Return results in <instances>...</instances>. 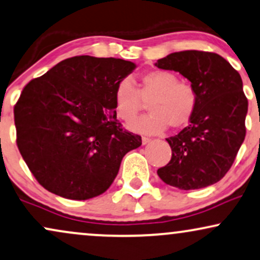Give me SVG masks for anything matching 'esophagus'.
Instances as JSON below:
<instances>
[{"label":"esophagus","instance_id":"obj_1","mask_svg":"<svg viewBox=\"0 0 260 260\" xmlns=\"http://www.w3.org/2000/svg\"><path fill=\"white\" fill-rule=\"evenodd\" d=\"M150 141H151L150 138H146V137L141 138V143H143V145H146V144L150 143Z\"/></svg>","mask_w":260,"mask_h":260}]
</instances>
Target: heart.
Masks as SVG:
<instances>
[{"mask_svg": "<svg viewBox=\"0 0 260 260\" xmlns=\"http://www.w3.org/2000/svg\"><path fill=\"white\" fill-rule=\"evenodd\" d=\"M115 110L121 120L136 119L149 103L151 113L129 124L139 133L156 134L185 127L192 120L198 104V94L190 84L180 81L170 71L156 70L139 78L138 87L129 78L121 79L115 87Z\"/></svg>", "mask_w": 260, "mask_h": 260, "instance_id": "1", "label": "heart"}]
</instances>
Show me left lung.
<instances>
[{"instance_id": "1", "label": "left lung", "mask_w": 260, "mask_h": 260, "mask_svg": "<svg viewBox=\"0 0 260 260\" xmlns=\"http://www.w3.org/2000/svg\"><path fill=\"white\" fill-rule=\"evenodd\" d=\"M188 79L198 94L189 124L167 138L172 159L157 174L179 189H199L218 182L234 163L246 136L248 101L238 71L215 52H173L154 63Z\"/></svg>"}]
</instances>
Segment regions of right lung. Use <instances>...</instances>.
<instances>
[{
  "mask_svg": "<svg viewBox=\"0 0 260 260\" xmlns=\"http://www.w3.org/2000/svg\"><path fill=\"white\" fill-rule=\"evenodd\" d=\"M136 68L114 57L74 56L26 85L14 107L16 145L36 180L54 194L104 193L141 137L116 119L115 87Z\"/></svg>",
  "mask_w": 260,
  "mask_h": 260,
  "instance_id": "right-lung-1",
  "label": "right lung"
}]
</instances>
